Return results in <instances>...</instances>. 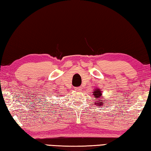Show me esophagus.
Segmentation results:
<instances>
[{"label": "esophagus", "mask_w": 151, "mask_h": 151, "mask_svg": "<svg viewBox=\"0 0 151 151\" xmlns=\"http://www.w3.org/2000/svg\"><path fill=\"white\" fill-rule=\"evenodd\" d=\"M75 90L76 91H78V92H80V91L82 90V87L81 86H79V87H76L75 88Z\"/></svg>", "instance_id": "34e87169"}]
</instances>
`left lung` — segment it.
Returning <instances> with one entry per match:
<instances>
[{
  "instance_id": "obj_1",
  "label": "left lung",
  "mask_w": 151,
  "mask_h": 151,
  "mask_svg": "<svg viewBox=\"0 0 151 151\" xmlns=\"http://www.w3.org/2000/svg\"><path fill=\"white\" fill-rule=\"evenodd\" d=\"M92 94L94 96V97H96V98H97V99H98V100H96L97 101V102H95V104H99V106H100V105H102L103 104V102H100V96H102V92H101V91H100V90H99V89H96V90H94V92H93V93H92Z\"/></svg>"
}]
</instances>
